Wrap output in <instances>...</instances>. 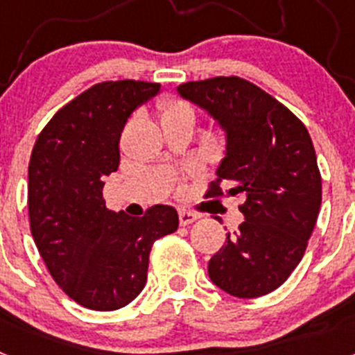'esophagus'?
<instances>
[{
  "mask_svg": "<svg viewBox=\"0 0 355 355\" xmlns=\"http://www.w3.org/2000/svg\"><path fill=\"white\" fill-rule=\"evenodd\" d=\"M199 218V215L193 211H187V209H180V224L181 225H188L196 222Z\"/></svg>",
  "mask_w": 355,
  "mask_h": 355,
  "instance_id": "1",
  "label": "esophagus"
}]
</instances>
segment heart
I'll return each instance as SVG.
<instances>
[{"mask_svg":"<svg viewBox=\"0 0 355 355\" xmlns=\"http://www.w3.org/2000/svg\"><path fill=\"white\" fill-rule=\"evenodd\" d=\"M181 114H192L188 106H184L183 103H167L165 108H163V117H168V115H181Z\"/></svg>","mask_w":355,"mask_h":355,"instance_id":"obj_1","label":"heart"}]
</instances>
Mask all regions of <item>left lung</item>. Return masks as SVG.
<instances>
[{
	"label": "left lung",
	"mask_w": 355,
	"mask_h": 355,
	"mask_svg": "<svg viewBox=\"0 0 355 355\" xmlns=\"http://www.w3.org/2000/svg\"><path fill=\"white\" fill-rule=\"evenodd\" d=\"M225 135V149L208 197H245V222L209 259L213 284L238 299L277 290L306 252L322 205V178L306 126L250 81L218 76L178 87Z\"/></svg>",
	"instance_id": "obj_1"
}]
</instances>
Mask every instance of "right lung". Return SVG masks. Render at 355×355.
I'll use <instances>...</instances> for the list:
<instances>
[{
	"mask_svg": "<svg viewBox=\"0 0 355 355\" xmlns=\"http://www.w3.org/2000/svg\"><path fill=\"white\" fill-rule=\"evenodd\" d=\"M158 92L159 85L147 81L94 85L53 115L31 150V236L56 284L94 311H115L137 299L150 247L180 225L172 206L130 216L103 199L105 178L121 162L124 124Z\"/></svg>",
	"mask_w": 355,
	"mask_h": 355,
	"instance_id": "right-lung-1",
	"label": "right lung"
}]
</instances>
